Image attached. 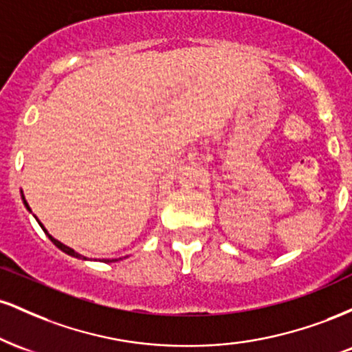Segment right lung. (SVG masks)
<instances>
[{"label":"right lung","mask_w":352,"mask_h":352,"mask_svg":"<svg viewBox=\"0 0 352 352\" xmlns=\"http://www.w3.org/2000/svg\"><path fill=\"white\" fill-rule=\"evenodd\" d=\"M24 205H26V207H28V204H26V201H24ZM28 208H30V207H28ZM39 225H41V223H39ZM41 227H43V225H41ZM43 230H44V227H43ZM44 232H46V230H44ZM46 233H47V232H46ZM47 236H50V240L52 241V243H54L56 246H58V248H60V250H63V252H64V253L71 254V256H76V258H84V256H80V254H79V253H76V252H74V250H72V248H69V246L63 245V243H60V241H58V240H56V238H52V236L50 235V233H47ZM104 261H116V260H104Z\"/></svg>","instance_id":"obj_1"}]
</instances>
